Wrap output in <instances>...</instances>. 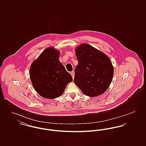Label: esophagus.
<instances>
[{"mask_svg":"<svg viewBox=\"0 0 146 146\" xmlns=\"http://www.w3.org/2000/svg\"><path fill=\"white\" fill-rule=\"evenodd\" d=\"M70 74H71L72 76L73 77V78H74V71H72L70 72Z\"/></svg>","mask_w":146,"mask_h":146,"instance_id":"34e87169","label":"esophagus"}]
</instances>
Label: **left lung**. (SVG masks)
<instances>
[{
    "instance_id": "obj_1",
    "label": "left lung",
    "mask_w": 146,
    "mask_h": 146,
    "mask_svg": "<svg viewBox=\"0 0 146 146\" xmlns=\"http://www.w3.org/2000/svg\"><path fill=\"white\" fill-rule=\"evenodd\" d=\"M78 64L74 82L84 94L96 97L104 94L111 83L114 68L110 58L87 44L76 49Z\"/></svg>"
}]
</instances>
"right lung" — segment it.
Listing matches in <instances>:
<instances>
[{
    "label": "right lung",
    "mask_w": 146,
    "mask_h": 146,
    "mask_svg": "<svg viewBox=\"0 0 146 146\" xmlns=\"http://www.w3.org/2000/svg\"><path fill=\"white\" fill-rule=\"evenodd\" d=\"M60 52L45 49L32 63L29 76L35 90L41 96L53 99L62 95L73 78L59 61Z\"/></svg>",
    "instance_id": "obj_1"
}]
</instances>
